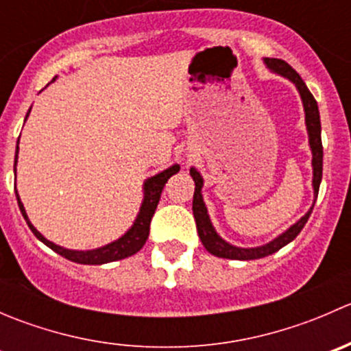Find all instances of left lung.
Returning a JSON list of instances; mask_svg holds the SVG:
<instances>
[{
  "label": "left lung",
  "instance_id": "8db88e82",
  "mask_svg": "<svg viewBox=\"0 0 351 351\" xmlns=\"http://www.w3.org/2000/svg\"><path fill=\"white\" fill-rule=\"evenodd\" d=\"M265 64L268 69H271L274 73L285 76L287 80L292 81L293 84L299 90L300 98H302L304 112H306V125H307V134H309V146L313 151V186H314V204H316L317 193H319V185L321 178H323V143H321V120H319V110H317V104L314 100L313 93L307 90L306 83L302 81V77L299 76L295 69L292 66L287 64L282 59H274V58H265ZM190 175H192L193 182H195V193H193V217L197 222V231L198 238H200L202 244L205 246V250L210 254L219 258H229V260H258V258H265L268 254L277 253L280 247H284L285 244L297 238L302 228L306 226L307 219H309L311 212H313L314 205L309 208L304 217H300L299 221L293 226H290L289 229L280 234L278 238H275L274 241H270L265 246L258 247H238L232 246V244L226 243L221 236L215 232L214 226H212L210 219H208L207 207L204 204V198H202V186H204V180H202L200 173L195 168L190 169Z\"/></svg>",
  "mask_w": 351,
  "mask_h": 351
}]
</instances>
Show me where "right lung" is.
I'll return each instance as SVG.
<instances>
[{
  "instance_id": "right-lung-1",
  "label": "right lung",
  "mask_w": 351,
  "mask_h": 351,
  "mask_svg": "<svg viewBox=\"0 0 351 351\" xmlns=\"http://www.w3.org/2000/svg\"><path fill=\"white\" fill-rule=\"evenodd\" d=\"M54 81V80H52ZM32 108V107H30ZM30 113V110H28ZM27 113V117H28ZM16 159H19V143H16V154H15V171H16ZM180 171L178 165H173L171 168L165 169V171L158 173L156 176H151V178L146 180L144 183V200L143 205H141V210L137 214L136 222H134L132 228L119 238L117 241L107 244V246L97 247V250H88V251H74V250H66V247L58 246V244L51 243L49 239H45L37 229L32 226V222L28 221L27 212H25L23 204L20 202L19 192L15 190L16 193V200H19V207L22 215L27 221L28 228L32 229V232L35 234V238L40 239L45 246L51 247L52 251H56L58 254L64 256L66 260L74 261V263H81V265H104V263H110V261H117V260H123L127 256H132L136 254L141 247L146 244L147 236H149V226H151V219H153L156 207L159 204V198H161V192L165 189L166 182L169 180V176H173L175 173Z\"/></svg>"
}]
</instances>
